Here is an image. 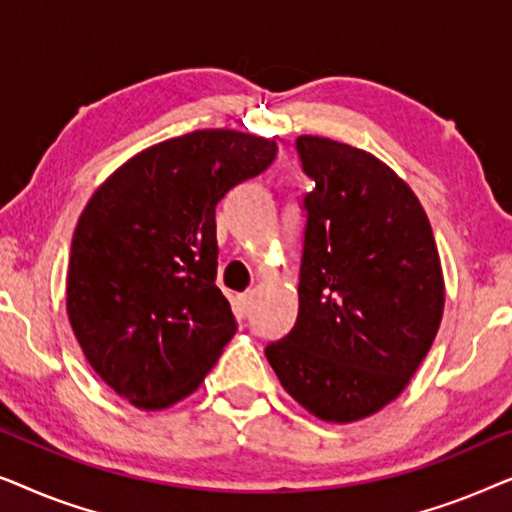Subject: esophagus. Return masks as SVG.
I'll use <instances>...</instances> for the list:
<instances>
[{
  "instance_id": "1",
  "label": "esophagus",
  "mask_w": 512,
  "mask_h": 512,
  "mask_svg": "<svg viewBox=\"0 0 512 512\" xmlns=\"http://www.w3.org/2000/svg\"><path fill=\"white\" fill-rule=\"evenodd\" d=\"M235 310L240 317H247L251 310V293H240V296L235 298Z\"/></svg>"
}]
</instances>
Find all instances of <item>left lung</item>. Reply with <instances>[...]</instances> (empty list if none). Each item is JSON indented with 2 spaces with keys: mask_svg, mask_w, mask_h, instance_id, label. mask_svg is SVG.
I'll use <instances>...</instances> for the list:
<instances>
[{
  "mask_svg": "<svg viewBox=\"0 0 512 512\" xmlns=\"http://www.w3.org/2000/svg\"><path fill=\"white\" fill-rule=\"evenodd\" d=\"M314 188L298 284V319L265 347L293 401L324 422L375 415L408 387L445 307L431 223L412 188L373 153L300 135Z\"/></svg>",
  "mask_w": 512,
  "mask_h": 512,
  "instance_id": "obj_1",
  "label": "left lung"
}]
</instances>
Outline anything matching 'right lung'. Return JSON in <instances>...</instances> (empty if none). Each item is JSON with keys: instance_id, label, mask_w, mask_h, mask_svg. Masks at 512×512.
Segmentation results:
<instances>
[{"instance_id": "add662e5", "label": "right lung", "mask_w": 512, "mask_h": 512, "mask_svg": "<svg viewBox=\"0 0 512 512\" xmlns=\"http://www.w3.org/2000/svg\"><path fill=\"white\" fill-rule=\"evenodd\" d=\"M277 156L275 139L195 130L153 144L76 223L67 314L90 366L139 410L191 396L237 331L216 286V205Z\"/></svg>"}]
</instances>
